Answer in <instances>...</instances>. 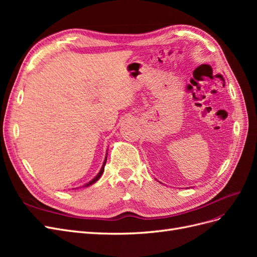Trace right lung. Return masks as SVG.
<instances>
[{"instance_id": "1", "label": "right lung", "mask_w": 257, "mask_h": 257, "mask_svg": "<svg viewBox=\"0 0 257 257\" xmlns=\"http://www.w3.org/2000/svg\"><path fill=\"white\" fill-rule=\"evenodd\" d=\"M106 161H107V153H106V157H105V160H104V163H103V166H102V168H100V170H99V173L92 179L91 181H89L88 183H85L84 185H82V188H87V186H90V185H92L93 183H95L98 179L102 177V175H103V173H104V168H105V165H106ZM76 189H79V188H76Z\"/></svg>"}]
</instances>
